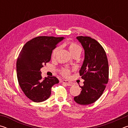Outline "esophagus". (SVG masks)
I'll return each mask as SVG.
<instances>
[{
	"label": "esophagus",
	"instance_id": "34e87169",
	"mask_svg": "<svg viewBox=\"0 0 128 128\" xmlns=\"http://www.w3.org/2000/svg\"><path fill=\"white\" fill-rule=\"evenodd\" d=\"M62 83L65 84H66V85H68V86H72L73 85L72 82L69 81H68V80H62Z\"/></svg>",
	"mask_w": 128,
	"mask_h": 128
}]
</instances>
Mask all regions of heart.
Masks as SVG:
<instances>
[{"label":"heart","instance_id":"1","mask_svg":"<svg viewBox=\"0 0 128 128\" xmlns=\"http://www.w3.org/2000/svg\"><path fill=\"white\" fill-rule=\"evenodd\" d=\"M67 47H68L69 52H70L72 55H73V54H74L76 53L81 52V47H80L77 44H76V43H75L74 42H70L68 43V44H67ZM58 50H59V48H58V47H56V48H55L52 51V54H51L52 58L55 57L56 53H57V52L58 51ZM59 72L60 73V74H61L62 76L68 77L69 76V74L70 73V70L69 68H63L62 69H60Z\"/></svg>","mask_w":128,"mask_h":128}]
</instances>
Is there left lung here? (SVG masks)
<instances>
[{"instance_id":"left-lung-1","label":"left lung","mask_w":128,"mask_h":128,"mask_svg":"<svg viewBox=\"0 0 128 128\" xmlns=\"http://www.w3.org/2000/svg\"><path fill=\"white\" fill-rule=\"evenodd\" d=\"M77 39L85 50V59L80 75L85 80L81 92L74 100L81 105L94 103L104 91L109 80V67L107 55L98 42L87 36H78Z\"/></svg>"}]
</instances>
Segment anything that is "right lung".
I'll return each instance as SVG.
<instances>
[{"mask_svg": "<svg viewBox=\"0 0 128 128\" xmlns=\"http://www.w3.org/2000/svg\"><path fill=\"white\" fill-rule=\"evenodd\" d=\"M63 39L39 36L26 43L19 54L16 63L19 85L26 96L34 102L48 99L52 87L59 82L54 76L43 79L40 69L50 61L52 50Z\"/></svg>", "mask_w": 128, "mask_h": 128, "instance_id": "1", "label": "right lung"}]
</instances>
